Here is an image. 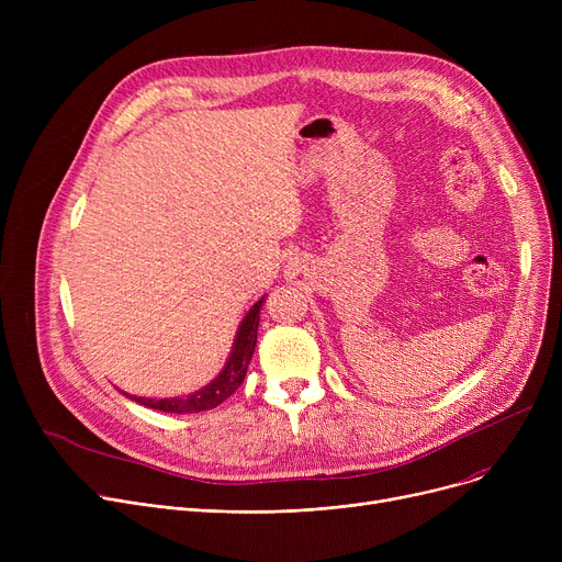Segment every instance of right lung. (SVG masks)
Here are the masks:
<instances>
[{
  "label": "right lung",
  "instance_id": "right-lung-1",
  "mask_svg": "<svg viewBox=\"0 0 562 562\" xmlns=\"http://www.w3.org/2000/svg\"><path fill=\"white\" fill-rule=\"evenodd\" d=\"M263 296L246 312V316L241 318L239 328L234 333L232 346L227 358L223 362V367L214 373V378H210L204 385L184 392V394H175V396H132L125 394L130 398H134L136 403L153 407V409H161V412H170V415H191V412H202V409H212L216 405H221L225 398H229L236 390L241 387V382L246 378L248 364L252 360L255 352V344H257V328H259V310L263 305Z\"/></svg>",
  "mask_w": 562,
  "mask_h": 562
}]
</instances>
